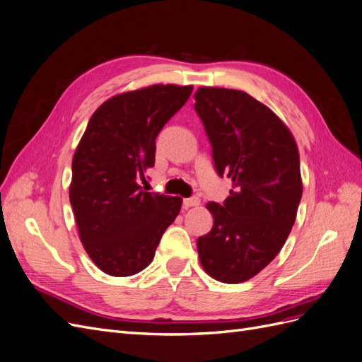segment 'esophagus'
Segmentation results:
<instances>
[{
    "label": "esophagus",
    "mask_w": 362,
    "mask_h": 362,
    "mask_svg": "<svg viewBox=\"0 0 362 362\" xmlns=\"http://www.w3.org/2000/svg\"><path fill=\"white\" fill-rule=\"evenodd\" d=\"M182 205H184L185 208L199 205V198H198V196H192V198H185V199L182 201Z\"/></svg>",
    "instance_id": "1"
}]
</instances>
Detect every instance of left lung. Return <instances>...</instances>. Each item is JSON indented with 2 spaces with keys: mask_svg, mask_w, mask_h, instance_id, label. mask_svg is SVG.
Returning <instances> with one entry per match:
<instances>
[{
  "mask_svg": "<svg viewBox=\"0 0 362 362\" xmlns=\"http://www.w3.org/2000/svg\"><path fill=\"white\" fill-rule=\"evenodd\" d=\"M194 100L214 169L233 181L223 204H206L214 222L196 246L208 275L238 284L264 269L291 231L302 198L299 151L282 120L246 92L199 87Z\"/></svg>",
  "mask_w": 362,
  "mask_h": 362,
  "instance_id": "8db88e82",
  "label": "left lung"
}]
</instances>
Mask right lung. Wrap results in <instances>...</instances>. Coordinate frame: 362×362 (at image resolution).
I'll return each instance as SVG.
<instances>
[{"label":"right lung","mask_w":362,"mask_h":362,"mask_svg":"<svg viewBox=\"0 0 362 362\" xmlns=\"http://www.w3.org/2000/svg\"><path fill=\"white\" fill-rule=\"evenodd\" d=\"M193 86L154 84L116 95L92 115L72 158L69 199L80 240L107 275L131 276L154 259L182 199L144 192L156 139Z\"/></svg>","instance_id":"right-lung-1"}]
</instances>
